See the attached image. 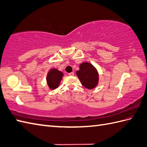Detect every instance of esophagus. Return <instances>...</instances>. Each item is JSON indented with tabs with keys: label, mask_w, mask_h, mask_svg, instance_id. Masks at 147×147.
Wrapping results in <instances>:
<instances>
[{
	"label": "esophagus",
	"mask_w": 147,
	"mask_h": 147,
	"mask_svg": "<svg viewBox=\"0 0 147 147\" xmlns=\"http://www.w3.org/2000/svg\"><path fill=\"white\" fill-rule=\"evenodd\" d=\"M68 76H74V72L68 73Z\"/></svg>",
	"instance_id": "34e87169"
}]
</instances>
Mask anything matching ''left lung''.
<instances>
[{
  "label": "left lung",
  "instance_id": "8db88e82",
  "mask_svg": "<svg viewBox=\"0 0 147 147\" xmlns=\"http://www.w3.org/2000/svg\"><path fill=\"white\" fill-rule=\"evenodd\" d=\"M76 74L81 84L87 89H92L98 83V73L93 65L89 63L80 64V69L77 71Z\"/></svg>",
  "mask_w": 147,
  "mask_h": 147
}]
</instances>
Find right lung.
Instances as JSON below:
<instances>
[{
    "label": "right lung",
    "instance_id": "1",
    "mask_svg": "<svg viewBox=\"0 0 147 147\" xmlns=\"http://www.w3.org/2000/svg\"><path fill=\"white\" fill-rule=\"evenodd\" d=\"M63 73L57 69H51L48 74L47 77V83L51 89H55L59 86L60 81L62 79Z\"/></svg>",
    "mask_w": 147,
    "mask_h": 147
}]
</instances>
